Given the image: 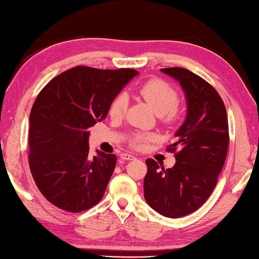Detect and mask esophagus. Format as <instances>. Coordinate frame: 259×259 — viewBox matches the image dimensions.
Returning <instances> with one entry per match:
<instances>
[{"label": "esophagus", "mask_w": 259, "mask_h": 259, "mask_svg": "<svg viewBox=\"0 0 259 259\" xmlns=\"http://www.w3.org/2000/svg\"><path fill=\"white\" fill-rule=\"evenodd\" d=\"M121 159L125 161H130V160H134L135 156L129 154V153H123V154H121Z\"/></svg>", "instance_id": "34e87169"}]
</instances>
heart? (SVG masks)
Masks as SVG:
<instances>
[{
  "label": "heart",
  "instance_id": "heart-1",
  "mask_svg": "<svg viewBox=\"0 0 259 259\" xmlns=\"http://www.w3.org/2000/svg\"><path fill=\"white\" fill-rule=\"evenodd\" d=\"M137 95L150 106L164 123H172L178 117V95L171 85L161 80H151L140 85ZM128 99L120 95L113 100L109 107V115L113 119H122L124 116ZM153 139V136L146 134H136L130 139L131 146L142 148Z\"/></svg>",
  "mask_w": 259,
  "mask_h": 259
}]
</instances>
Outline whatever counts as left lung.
Instances as JSON below:
<instances>
[{
  "instance_id": "obj_1",
  "label": "left lung",
  "mask_w": 259,
  "mask_h": 259,
  "mask_svg": "<svg viewBox=\"0 0 259 259\" xmlns=\"http://www.w3.org/2000/svg\"><path fill=\"white\" fill-rule=\"evenodd\" d=\"M179 82L185 94L187 113L166 147L176 163L164 169L147 159L144 179L146 202L162 216L178 218L198 210L211 194L225 163L229 148V122L221 96L207 81L186 68H162Z\"/></svg>"
}]
</instances>
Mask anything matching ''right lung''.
<instances>
[{
	"mask_svg": "<svg viewBox=\"0 0 259 259\" xmlns=\"http://www.w3.org/2000/svg\"><path fill=\"white\" fill-rule=\"evenodd\" d=\"M131 68L76 66L59 74L36 97L29 115V168L43 196L56 207L80 212L102 200L116 156H89L88 129L107 116L131 78Z\"/></svg>",
	"mask_w": 259,
	"mask_h": 259,
	"instance_id": "1",
	"label": "right lung"
}]
</instances>
